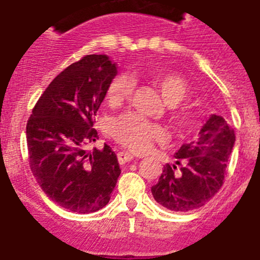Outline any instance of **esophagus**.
Wrapping results in <instances>:
<instances>
[{
  "instance_id": "1",
  "label": "esophagus",
  "mask_w": 260,
  "mask_h": 260,
  "mask_svg": "<svg viewBox=\"0 0 260 260\" xmlns=\"http://www.w3.org/2000/svg\"><path fill=\"white\" fill-rule=\"evenodd\" d=\"M133 159V155L129 153H124V151H121V153L118 154V160L120 165H124V163L131 162Z\"/></svg>"
}]
</instances>
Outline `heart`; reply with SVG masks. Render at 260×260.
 I'll list each match as a JSON object with an SVG mask.
<instances>
[{"label":"heart","mask_w":260,"mask_h":260,"mask_svg":"<svg viewBox=\"0 0 260 260\" xmlns=\"http://www.w3.org/2000/svg\"><path fill=\"white\" fill-rule=\"evenodd\" d=\"M166 104L171 105V121L180 133L193 132L198 125V116L194 110L180 106L189 95L188 84L174 72L153 71L149 75ZM135 84L127 75H118L110 81L106 100L110 106H120L132 95ZM114 139L133 153H145L154 142L166 140V132L160 125L147 121L137 114H125L116 119L111 125Z\"/></svg>","instance_id":"heart-1"}]
</instances>
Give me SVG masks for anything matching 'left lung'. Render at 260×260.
Wrapping results in <instances>:
<instances>
[{
	"mask_svg": "<svg viewBox=\"0 0 260 260\" xmlns=\"http://www.w3.org/2000/svg\"><path fill=\"white\" fill-rule=\"evenodd\" d=\"M236 141L235 131L220 115H211L197 141L184 144L175 158L179 166L166 165L153 197L171 211H190L202 207L224 182L226 163Z\"/></svg>",
	"mask_w": 260,
	"mask_h": 260,
	"instance_id": "8db88e82",
	"label": "left lung"
}]
</instances>
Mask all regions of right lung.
<instances>
[{"instance_id":"1","label":"right lung","mask_w":260,"mask_h":260,"mask_svg":"<svg viewBox=\"0 0 260 260\" xmlns=\"http://www.w3.org/2000/svg\"><path fill=\"white\" fill-rule=\"evenodd\" d=\"M118 74L107 55H85L49 84L27 121L29 167L44 193L79 214L109 203L120 175L111 147L86 150L98 139L94 116Z\"/></svg>"}]
</instances>
